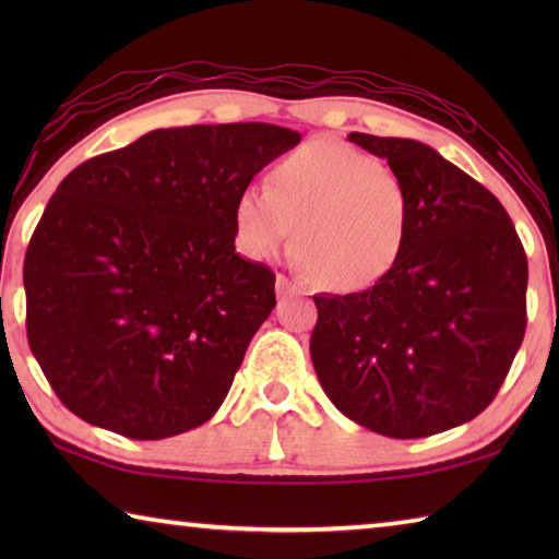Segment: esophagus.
Listing matches in <instances>:
<instances>
[{
  "label": "esophagus",
  "mask_w": 559,
  "mask_h": 559,
  "mask_svg": "<svg viewBox=\"0 0 559 559\" xmlns=\"http://www.w3.org/2000/svg\"><path fill=\"white\" fill-rule=\"evenodd\" d=\"M293 290H298V288L293 286V283L286 276H278L276 278V293H278V296H288V293H293Z\"/></svg>",
  "instance_id": "esophagus-1"
}]
</instances>
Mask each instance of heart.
I'll return each instance as SVG.
<instances>
[{"label":"heart","mask_w":559,"mask_h":559,"mask_svg":"<svg viewBox=\"0 0 559 559\" xmlns=\"http://www.w3.org/2000/svg\"><path fill=\"white\" fill-rule=\"evenodd\" d=\"M320 288H372L400 263L409 236L402 177L365 150L310 140L273 165L266 185L234 202L236 243L253 261L281 257L293 241Z\"/></svg>","instance_id":"obj_1"}]
</instances>
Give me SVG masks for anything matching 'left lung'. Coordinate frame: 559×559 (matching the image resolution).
<instances>
[{
  "label": "left lung",
  "mask_w": 559,
  "mask_h": 559,
  "mask_svg": "<svg viewBox=\"0 0 559 559\" xmlns=\"http://www.w3.org/2000/svg\"><path fill=\"white\" fill-rule=\"evenodd\" d=\"M349 140L402 177L409 236L372 288L313 296L310 357L347 419L392 439L431 437L496 400L527 325L525 249L503 204L433 147Z\"/></svg>",
  "instance_id": "obj_1"
}]
</instances>
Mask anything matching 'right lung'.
I'll return each mask as SVG.
<instances>
[{"label":"right lung","instance_id":"add662e5","mask_svg":"<svg viewBox=\"0 0 559 559\" xmlns=\"http://www.w3.org/2000/svg\"><path fill=\"white\" fill-rule=\"evenodd\" d=\"M298 143L269 122L167 128L63 179L24 290L29 347L66 409L140 441L212 419L276 308V273L236 253L234 202Z\"/></svg>","mask_w":559,"mask_h":559}]
</instances>
